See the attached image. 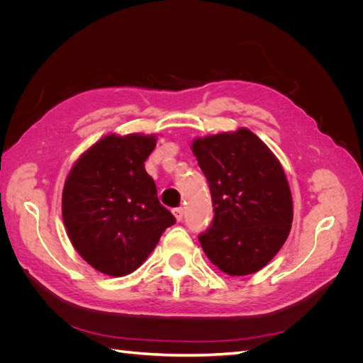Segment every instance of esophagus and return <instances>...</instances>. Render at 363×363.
Segmentation results:
<instances>
[{
  "instance_id": "34e87169",
  "label": "esophagus",
  "mask_w": 363,
  "mask_h": 363,
  "mask_svg": "<svg viewBox=\"0 0 363 363\" xmlns=\"http://www.w3.org/2000/svg\"><path fill=\"white\" fill-rule=\"evenodd\" d=\"M183 207H175L174 211H172V213H174V216H175V219H177V221H182L183 219Z\"/></svg>"
}]
</instances>
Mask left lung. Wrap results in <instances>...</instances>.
I'll use <instances>...</instances> for the list:
<instances>
[{
    "label": "left lung",
    "instance_id": "left-lung-1",
    "mask_svg": "<svg viewBox=\"0 0 363 363\" xmlns=\"http://www.w3.org/2000/svg\"><path fill=\"white\" fill-rule=\"evenodd\" d=\"M192 151L211 188L213 219L199 240L228 276L262 269L292 224V195L277 157L247 128L195 139Z\"/></svg>",
    "mask_w": 363,
    "mask_h": 363
}]
</instances>
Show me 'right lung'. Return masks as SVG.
Segmentation results:
<instances>
[{
    "instance_id": "1",
    "label": "right lung",
    "mask_w": 363,
    "mask_h": 363,
    "mask_svg": "<svg viewBox=\"0 0 363 363\" xmlns=\"http://www.w3.org/2000/svg\"><path fill=\"white\" fill-rule=\"evenodd\" d=\"M155 147V136L108 135L77 160L65 183L62 215L71 242L107 276L138 269L175 224L145 171Z\"/></svg>"
}]
</instances>
